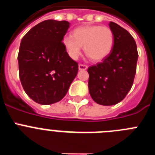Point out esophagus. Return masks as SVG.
<instances>
[{
  "label": "esophagus",
  "mask_w": 155,
  "mask_h": 155,
  "mask_svg": "<svg viewBox=\"0 0 155 155\" xmlns=\"http://www.w3.org/2000/svg\"><path fill=\"white\" fill-rule=\"evenodd\" d=\"M87 68V65H84V64H79L78 65V69L79 71H84Z\"/></svg>",
  "instance_id": "1"
}]
</instances>
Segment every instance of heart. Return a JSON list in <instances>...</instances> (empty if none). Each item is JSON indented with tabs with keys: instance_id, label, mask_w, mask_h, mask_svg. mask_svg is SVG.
<instances>
[{
	"instance_id": "obj_1",
	"label": "heart",
	"mask_w": 155,
	"mask_h": 155,
	"mask_svg": "<svg viewBox=\"0 0 155 155\" xmlns=\"http://www.w3.org/2000/svg\"><path fill=\"white\" fill-rule=\"evenodd\" d=\"M73 35L64 37L63 44L68 55L76 60L81 55L82 46L94 61H101L109 55L114 44V35L108 27L83 25L75 28Z\"/></svg>"
}]
</instances>
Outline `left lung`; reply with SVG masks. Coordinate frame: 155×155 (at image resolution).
<instances>
[{
  "label": "left lung",
  "instance_id": "obj_1",
  "mask_svg": "<svg viewBox=\"0 0 155 155\" xmlns=\"http://www.w3.org/2000/svg\"><path fill=\"white\" fill-rule=\"evenodd\" d=\"M114 44L102 63L87 69L88 90L96 103L113 105L124 99L134 83L138 59L136 42L128 31L110 21Z\"/></svg>",
  "mask_w": 155,
  "mask_h": 155
}]
</instances>
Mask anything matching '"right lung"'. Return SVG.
<instances>
[{
	"mask_svg": "<svg viewBox=\"0 0 155 155\" xmlns=\"http://www.w3.org/2000/svg\"><path fill=\"white\" fill-rule=\"evenodd\" d=\"M70 27L67 21L46 20L31 28L19 48V78L34 102L50 105L61 101L78 71L69 57L63 39Z\"/></svg>",
	"mask_w": 155,
	"mask_h": 155,
	"instance_id": "1",
	"label": "right lung"
}]
</instances>
